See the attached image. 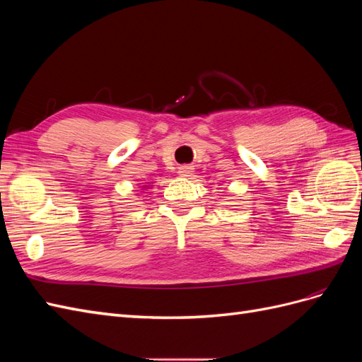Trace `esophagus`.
I'll list each match as a JSON object with an SVG mask.
<instances>
[{"instance_id":"esophagus-1","label":"esophagus","mask_w":362,"mask_h":362,"mask_svg":"<svg viewBox=\"0 0 362 362\" xmlns=\"http://www.w3.org/2000/svg\"><path fill=\"white\" fill-rule=\"evenodd\" d=\"M192 172H193L192 164H181V166L178 168V173L181 175V177H189Z\"/></svg>"}]
</instances>
